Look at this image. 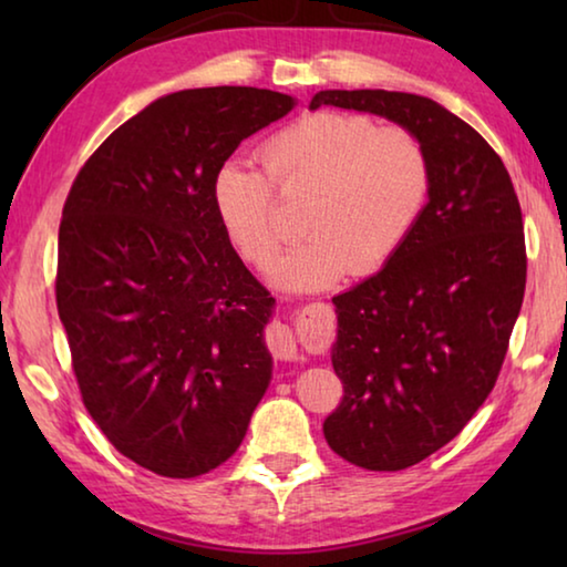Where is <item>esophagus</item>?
<instances>
[{
    "label": "esophagus",
    "instance_id": "esophagus-1",
    "mask_svg": "<svg viewBox=\"0 0 567 567\" xmlns=\"http://www.w3.org/2000/svg\"><path fill=\"white\" fill-rule=\"evenodd\" d=\"M267 348L280 360L297 358V344L292 338V330L287 324H270L267 328Z\"/></svg>",
    "mask_w": 567,
    "mask_h": 567
}]
</instances>
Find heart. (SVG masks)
<instances>
[{"instance_id":"b5f03b06","label":"heart","mask_w":567,"mask_h":567,"mask_svg":"<svg viewBox=\"0 0 567 567\" xmlns=\"http://www.w3.org/2000/svg\"><path fill=\"white\" fill-rule=\"evenodd\" d=\"M262 169L233 157L213 177V207L239 260L267 270L287 229L275 192L307 203L305 239L275 282L315 292L380 272L415 233L433 195V162L415 132L358 112H312L265 140ZM276 189L272 190L271 187Z\"/></svg>"}]
</instances>
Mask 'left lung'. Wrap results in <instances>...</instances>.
<instances>
[{"instance_id": "1", "label": "left lung", "mask_w": 567, "mask_h": 567, "mask_svg": "<svg viewBox=\"0 0 567 567\" xmlns=\"http://www.w3.org/2000/svg\"><path fill=\"white\" fill-rule=\"evenodd\" d=\"M380 114L415 132L433 195L408 245L332 297V368L344 395L328 445L364 470H405L447 445L495 388L525 295L523 213L497 152L437 102L324 90L310 102Z\"/></svg>"}]
</instances>
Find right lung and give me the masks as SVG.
<instances>
[{
  "label": "right lung",
  "mask_w": 567,
  "mask_h": 567,
  "mask_svg": "<svg viewBox=\"0 0 567 567\" xmlns=\"http://www.w3.org/2000/svg\"><path fill=\"white\" fill-rule=\"evenodd\" d=\"M292 107L257 87L167 94L114 130L66 195L54 292L76 385L104 437L157 475L233 457L270 385L275 297L219 227L213 177Z\"/></svg>",
  "instance_id": "1"
}]
</instances>
